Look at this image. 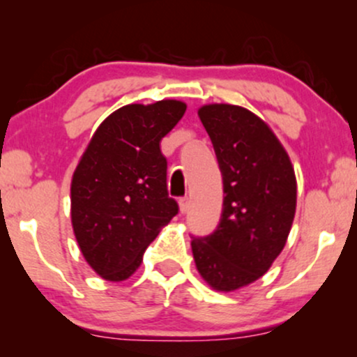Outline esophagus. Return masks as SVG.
Segmentation results:
<instances>
[{
    "instance_id": "esophagus-1",
    "label": "esophagus",
    "mask_w": 357,
    "mask_h": 357,
    "mask_svg": "<svg viewBox=\"0 0 357 357\" xmlns=\"http://www.w3.org/2000/svg\"><path fill=\"white\" fill-rule=\"evenodd\" d=\"M188 208H190V198L188 196L179 198V210H181V213H186Z\"/></svg>"
}]
</instances>
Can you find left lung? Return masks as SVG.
I'll return each instance as SVG.
<instances>
[{"mask_svg":"<svg viewBox=\"0 0 357 357\" xmlns=\"http://www.w3.org/2000/svg\"><path fill=\"white\" fill-rule=\"evenodd\" d=\"M223 178L216 230L191 236L196 268L213 289L230 292L260 278L285 247L296 215L294 167L275 134L250 110L199 109Z\"/></svg>","mask_w":357,"mask_h":357,"instance_id":"left-lung-1","label":"left lung"}]
</instances>
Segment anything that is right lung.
I'll list each match as a JSON object with an SVG mask.
<instances>
[{"mask_svg": "<svg viewBox=\"0 0 357 357\" xmlns=\"http://www.w3.org/2000/svg\"><path fill=\"white\" fill-rule=\"evenodd\" d=\"M184 112L179 100L124 105L99 126L73 173V231L105 280L132 275L159 230L178 215L161 139Z\"/></svg>", "mask_w": 357, "mask_h": 357, "instance_id": "right-lung-1", "label": "right lung"}]
</instances>
